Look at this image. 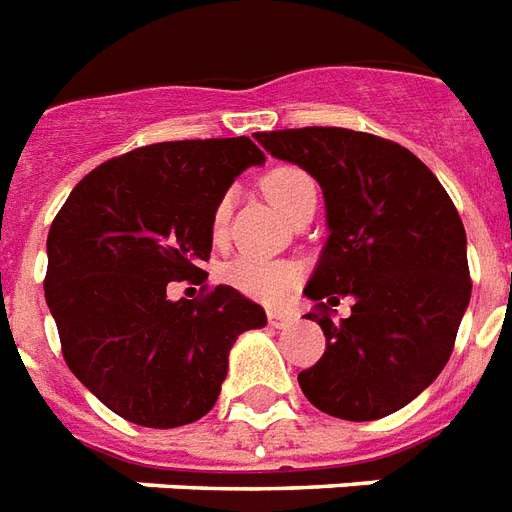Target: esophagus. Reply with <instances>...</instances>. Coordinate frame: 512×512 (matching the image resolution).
Returning a JSON list of instances; mask_svg holds the SVG:
<instances>
[{
  "instance_id": "esophagus-1",
  "label": "esophagus",
  "mask_w": 512,
  "mask_h": 512,
  "mask_svg": "<svg viewBox=\"0 0 512 512\" xmlns=\"http://www.w3.org/2000/svg\"><path fill=\"white\" fill-rule=\"evenodd\" d=\"M268 324L276 329H287L295 324V316H289V313L284 311H268Z\"/></svg>"
}]
</instances>
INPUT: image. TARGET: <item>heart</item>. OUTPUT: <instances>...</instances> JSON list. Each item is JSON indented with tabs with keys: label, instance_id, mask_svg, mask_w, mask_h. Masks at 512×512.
I'll return each mask as SVG.
<instances>
[{
	"label": "heart",
	"instance_id": "1",
	"mask_svg": "<svg viewBox=\"0 0 512 512\" xmlns=\"http://www.w3.org/2000/svg\"><path fill=\"white\" fill-rule=\"evenodd\" d=\"M260 188L271 199L273 207L281 209L287 217L308 196H316V185H313L311 175L300 170V167H289V164L265 172L263 180H260ZM228 215H231V193H223L217 199L215 209H212V236L217 241L225 236ZM223 281L231 284L233 289H239L241 295L255 297V300H263V303H279L281 297L295 287L297 268L287 260L239 255L223 265Z\"/></svg>",
	"mask_w": 512,
	"mask_h": 512
}]
</instances>
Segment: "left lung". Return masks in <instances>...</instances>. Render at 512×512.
<instances>
[{
    "mask_svg": "<svg viewBox=\"0 0 512 512\" xmlns=\"http://www.w3.org/2000/svg\"><path fill=\"white\" fill-rule=\"evenodd\" d=\"M276 159L319 180L329 239L305 297L327 337L297 374L305 398L340 420L366 422L417 398L452 356L470 303L468 239L438 177L393 140L342 127L257 132ZM350 296L348 320L331 308Z\"/></svg>",
    "mask_w": 512,
    "mask_h": 512,
    "instance_id": "8db88e82",
    "label": "left lung"
}]
</instances>
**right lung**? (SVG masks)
Instances as JSON below:
<instances>
[{
    "mask_svg": "<svg viewBox=\"0 0 512 512\" xmlns=\"http://www.w3.org/2000/svg\"><path fill=\"white\" fill-rule=\"evenodd\" d=\"M265 154L249 138L172 140L108 159L82 177L47 236L44 297L76 380L124 420L177 428L215 406L233 342L265 327L257 303L204 284L212 209Z\"/></svg>",
    "mask_w": 512,
    "mask_h": 512,
    "instance_id": "right-lung-1",
    "label": "right lung"
}]
</instances>
